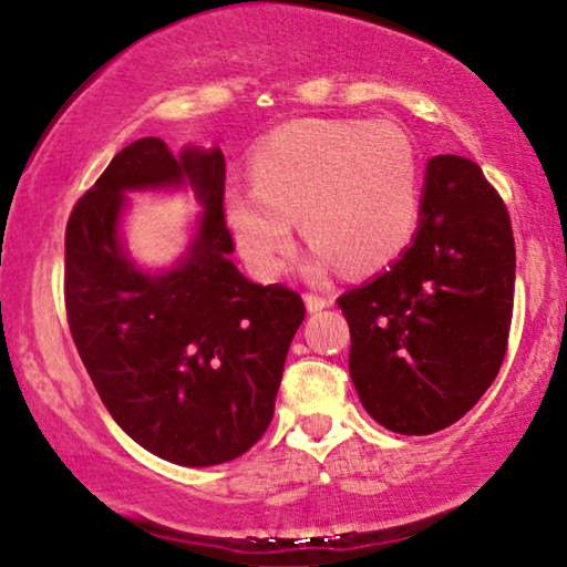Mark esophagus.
I'll list each match as a JSON object with an SVG mask.
<instances>
[{"label":"esophagus","instance_id":"esophagus-1","mask_svg":"<svg viewBox=\"0 0 567 567\" xmlns=\"http://www.w3.org/2000/svg\"><path fill=\"white\" fill-rule=\"evenodd\" d=\"M305 305H307L309 312H320V309L332 305V297H328V293L307 291V293H305Z\"/></svg>","mask_w":567,"mask_h":567}]
</instances>
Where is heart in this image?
I'll return each instance as SVG.
<instances>
[{
  "label": "heart",
  "mask_w": 567,
  "mask_h": 567,
  "mask_svg": "<svg viewBox=\"0 0 567 567\" xmlns=\"http://www.w3.org/2000/svg\"><path fill=\"white\" fill-rule=\"evenodd\" d=\"M255 188L224 190V219L255 276L274 278L312 239V268L332 260L351 274L386 266L417 224L421 167L415 146L390 121H299L252 154Z\"/></svg>",
  "instance_id": "1"
}]
</instances>
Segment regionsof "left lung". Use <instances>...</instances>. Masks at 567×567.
I'll return each instance as SVG.
<instances>
[{
	"label": "left lung",
	"instance_id": "1",
	"mask_svg": "<svg viewBox=\"0 0 567 567\" xmlns=\"http://www.w3.org/2000/svg\"><path fill=\"white\" fill-rule=\"evenodd\" d=\"M514 278L498 190L472 159L433 157L413 245L338 299L367 413L394 433L429 436L475 408L506 355Z\"/></svg>",
	"mask_w": 567,
	"mask_h": 567
}]
</instances>
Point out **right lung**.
Listing matches in <instances>:
<instances>
[{"instance_id": "right-lung-1", "label": "right lung", "mask_w": 567, "mask_h": 567, "mask_svg": "<svg viewBox=\"0 0 567 567\" xmlns=\"http://www.w3.org/2000/svg\"><path fill=\"white\" fill-rule=\"evenodd\" d=\"M190 184L205 206L186 258L146 275L120 245L125 193ZM69 330L113 421L159 460L212 467L245 454L274 421L305 301L239 274L224 221V154L181 157L146 136L115 154L66 224Z\"/></svg>"}]
</instances>
